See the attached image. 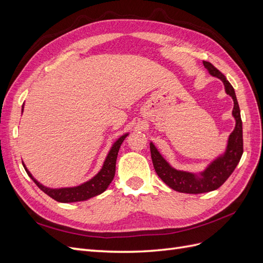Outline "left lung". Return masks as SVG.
Instances as JSON below:
<instances>
[{"label": "left lung", "instance_id": "left-lung-1", "mask_svg": "<svg viewBox=\"0 0 263 263\" xmlns=\"http://www.w3.org/2000/svg\"><path fill=\"white\" fill-rule=\"evenodd\" d=\"M203 65L211 76L218 78L224 83L225 92L229 97H232L234 101L233 116L236 121V125L233 133L229 135L227 147L224 153L219 155L216 159H214L206 166L204 171L198 173L182 171L173 168L159 153V150L153 144V141H150L151 159H153V163L158 177L172 190L181 193L200 194L218 189L220 185L224 184L225 181L230 177V174L234 172L243 153L242 122L234 87L228 82L226 77L215 68L211 62L203 61Z\"/></svg>", "mask_w": 263, "mask_h": 263}]
</instances>
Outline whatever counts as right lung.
Returning <instances> with one entry per match:
<instances>
[{
    "label": "right lung",
    "mask_w": 263,
    "mask_h": 263,
    "mask_svg": "<svg viewBox=\"0 0 263 263\" xmlns=\"http://www.w3.org/2000/svg\"><path fill=\"white\" fill-rule=\"evenodd\" d=\"M23 110H24V104L22 106V113ZM128 135H129L128 133L124 134L123 136L119 137L114 142L108 151V154L104 160V163L102 165V169L95 174L92 179L82 183L80 185L69 186V187H57V189L45 186L33 177V174H31L26 168L25 163H23L24 169H25V171L27 172L28 177L36 183V185L41 189L43 192L52 197L55 201L61 202V203H74V202L90 200V198L100 195L104 192L110 184V182L113 181L115 176L116 159H117L118 151L123 144V141L127 136H128Z\"/></svg>",
    "instance_id": "1"
}]
</instances>
